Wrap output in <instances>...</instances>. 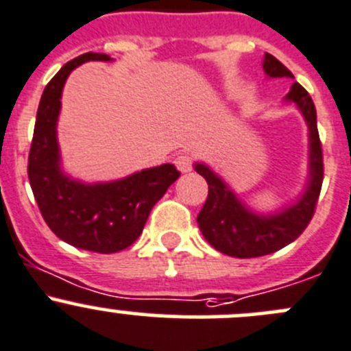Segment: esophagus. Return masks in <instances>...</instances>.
Wrapping results in <instances>:
<instances>
[{
    "mask_svg": "<svg viewBox=\"0 0 351 351\" xmlns=\"http://www.w3.org/2000/svg\"><path fill=\"white\" fill-rule=\"evenodd\" d=\"M175 166L178 168L180 173H189L192 171V159H190L186 154L178 156V158L175 159Z\"/></svg>",
    "mask_w": 351,
    "mask_h": 351,
    "instance_id": "obj_1",
    "label": "esophagus"
}]
</instances>
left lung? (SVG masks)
Here are the masks:
<instances>
[{
  "instance_id": "left-lung-1",
  "label": "left lung",
  "mask_w": 351,
  "mask_h": 351,
  "mask_svg": "<svg viewBox=\"0 0 351 351\" xmlns=\"http://www.w3.org/2000/svg\"><path fill=\"white\" fill-rule=\"evenodd\" d=\"M262 68L269 78H295L293 73L269 53L264 54ZM285 101L293 103L300 110L308 128L307 183L293 204L283 206L274 213H255L238 199L228 183L206 162L193 165L195 171L204 176L209 185L207 200L197 216V223L204 238L221 254L238 258L273 254L297 240L314 216L324 176L317 113L308 93L298 82H293Z\"/></svg>"
}]
</instances>
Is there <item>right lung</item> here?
Returning <instances> with one entry per match:
<instances>
[{"mask_svg":"<svg viewBox=\"0 0 351 351\" xmlns=\"http://www.w3.org/2000/svg\"><path fill=\"white\" fill-rule=\"evenodd\" d=\"M85 61H111L85 53L63 64L40 97L29 154V182L40 214L58 238L82 250L113 254L130 247L154 204L176 182L173 165L135 171L113 182L85 183L63 171L58 144L61 93L68 75Z\"/></svg>","mask_w":351,"mask_h":351,"instance_id":"1","label":"right lung"}]
</instances>
